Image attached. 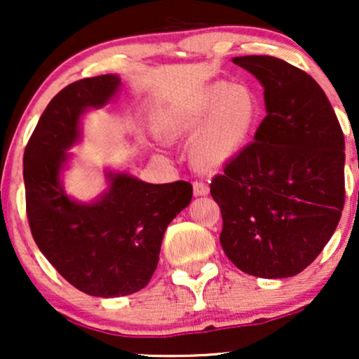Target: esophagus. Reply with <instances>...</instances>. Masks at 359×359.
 Returning a JSON list of instances; mask_svg holds the SVG:
<instances>
[{"mask_svg": "<svg viewBox=\"0 0 359 359\" xmlns=\"http://www.w3.org/2000/svg\"><path fill=\"white\" fill-rule=\"evenodd\" d=\"M208 194H209L208 184H204V182H194V196L201 197V196H208Z\"/></svg>", "mask_w": 359, "mask_h": 359, "instance_id": "obj_1", "label": "esophagus"}]
</instances>
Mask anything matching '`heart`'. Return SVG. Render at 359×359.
I'll return each instance as SVG.
<instances>
[{
	"instance_id": "obj_1",
	"label": "heart",
	"mask_w": 359,
	"mask_h": 359,
	"mask_svg": "<svg viewBox=\"0 0 359 359\" xmlns=\"http://www.w3.org/2000/svg\"><path fill=\"white\" fill-rule=\"evenodd\" d=\"M259 113L262 104L248 84L219 81L163 108L156 116V130L168 138L194 137L192 162L203 168H219L250 145Z\"/></svg>"
}]
</instances>
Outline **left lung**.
Wrapping results in <instances>:
<instances>
[{"label":"left lung","mask_w":359,"mask_h":359,"mask_svg":"<svg viewBox=\"0 0 359 359\" xmlns=\"http://www.w3.org/2000/svg\"><path fill=\"white\" fill-rule=\"evenodd\" d=\"M263 86L255 142L211 182L221 246L259 278L294 277L331 240L344 205V135L309 74L270 55L234 57Z\"/></svg>","instance_id":"8db88e82"}]
</instances>
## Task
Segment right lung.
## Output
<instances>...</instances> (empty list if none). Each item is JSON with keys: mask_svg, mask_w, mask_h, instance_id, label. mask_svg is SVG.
<instances>
[{"mask_svg": "<svg viewBox=\"0 0 359 359\" xmlns=\"http://www.w3.org/2000/svg\"><path fill=\"white\" fill-rule=\"evenodd\" d=\"M114 74L69 84L48 102L23 155L27 214L45 258L71 285L94 297H121L148 285L172 219L192 199L185 180L148 184L104 170L108 189L90 203L65 192L62 172L82 138L81 118L116 97Z\"/></svg>", "mask_w": 359, "mask_h": 359, "instance_id": "right-lung-1", "label": "right lung"}]
</instances>
